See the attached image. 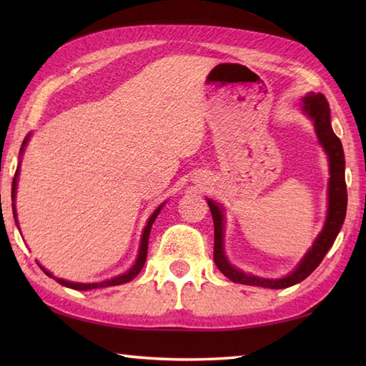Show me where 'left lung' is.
Wrapping results in <instances>:
<instances>
[{"label":"left lung","mask_w":366,"mask_h":366,"mask_svg":"<svg viewBox=\"0 0 366 366\" xmlns=\"http://www.w3.org/2000/svg\"><path fill=\"white\" fill-rule=\"evenodd\" d=\"M302 110L305 114L310 116V119L315 124V130L317 139L322 144L325 154L329 157V167H330V179H329V209H327V219H325L324 228L316 237L313 247L310 248L303 259L299 262L290 275L283 278L270 280V278H261L252 274H245V272L231 266L227 254H224L223 248V232H224V215L223 209L212 199H207L209 209L212 212L214 219V261L215 266L224 277H228L231 282L248 285V286H261L269 287V290H283V287H290L292 285H297L303 282L312 272L320 266L324 256L327 254L330 247L335 242L338 232L343 227L345 217H346V207H347V190H346V181H345V152L343 146H341L340 138L333 134L332 124H330V108L329 102L322 94H315V92H308V94L302 99Z\"/></svg>","instance_id":"1"}]
</instances>
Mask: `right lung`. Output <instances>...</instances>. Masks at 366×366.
Listing matches in <instances>:
<instances>
[{
    "instance_id": "add662e5",
    "label": "right lung",
    "mask_w": 366,
    "mask_h": 366,
    "mask_svg": "<svg viewBox=\"0 0 366 366\" xmlns=\"http://www.w3.org/2000/svg\"><path fill=\"white\" fill-rule=\"evenodd\" d=\"M29 139V135L23 139V144H21V149H20V154H23V151H25V146L28 143ZM19 171H20V167L17 168V171H15V176H14V181H12V203L15 201V190H17V179H19ZM165 204V203H163ZM163 204H160L157 209H155L154 214L149 217V220H147V224L144 227V231L142 234V244H139V252H138V256H137V261L134 266H132L126 274H122L119 277H114L112 280H105V282H100V283H75V282H67V280H63V278H56L53 277V274H50L49 270L44 269L41 264V269L45 272V275H49L50 278H54L59 285H63L66 287H72V290H79V291H89V290H97V287H108V286H118V285H122V283H129L130 280H134L139 272H142L144 262H146V256H147V242H149V232H151V228H152V223L155 222V219H157L159 212L162 211ZM12 212H14V219H15V223H17V212H15V204H12Z\"/></svg>"
}]
</instances>
